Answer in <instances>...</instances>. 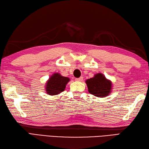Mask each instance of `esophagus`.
I'll return each mask as SVG.
<instances>
[{
  "label": "esophagus",
  "mask_w": 149,
  "mask_h": 149,
  "mask_svg": "<svg viewBox=\"0 0 149 149\" xmlns=\"http://www.w3.org/2000/svg\"><path fill=\"white\" fill-rule=\"evenodd\" d=\"M83 80V77H79V78L75 79V81H82Z\"/></svg>",
  "instance_id": "34e87169"
}]
</instances>
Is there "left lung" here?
Returning <instances> with one entry per match:
<instances>
[{"mask_svg":"<svg viewBox=\"0 0 149 149\" xmlns=\"http://www.w3.org/2000/svg\"><path fill=\"white\" fill-rule=\"evenodd\" d=\"M89 93L99 97H104L111 92V83L102 74L95 75L92 78L86 81Z\"/></svg>","mask_w":149,"mask_h":149,"instance_id":"8db88e82","label":"left lung"}]
</instances>
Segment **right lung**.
Wrapping results in <instances>:
<instances>
[{
    "mask_svg": "<svg viewBox=\"0 0 149 149\" xmlns=\"http://www.w3.org/2000/svg\"><path fill=\"white\" fill-rule=\"evenodd\" d=\"M70 81L68 77H63L59 74H53L47 83L46 91L50 95L59 94L65 89L66 85Z\"/></svg>",
    "mask_w": 149,
    "mask_h": 149,
    "instance_id": "add662e5",
    "label": "right lung"
}]
</instances>
